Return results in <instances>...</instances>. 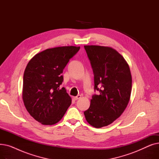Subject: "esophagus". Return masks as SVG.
Listing matches in <instances>:
<instances>
[{
	"instance_id": "34e87169",
	"label": "esophagus",
	"mask_w": 159,
	"mask_h": 159,
	"mask_svg": "<svg viewBox=\"0 0 159 159\" xmlns=\"http://www.w3.org/2000/svg\"><path fill=\"white\" fill-rule=\"evenodd\" d=\"M73 99L75 100V101H77V99H79V98H81V95H78L77 96H76V97H73Z\"/></svg>"
}]
</instances>
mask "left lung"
I'll return each mask as SVG.
<instances>
[{
	"mask_svg": "<svg viewBox=\"0 0 159 159\" xmlns=\"http://www.w3.org/2000/svg\"><path fill=\"white\" fill-rule=\"evenodd\" d=\"M94 73L95 89L100 95L91 99L84 112L87 122L100 128L111 124L126 109L131 93L132 77L128 62L115 49L84 46Z\"/></svg>",
	"mask_w": 159,
	"mask_h": 159,
	"instance_id": "obj_1",
	"label": "left lung"
}]
</instances>
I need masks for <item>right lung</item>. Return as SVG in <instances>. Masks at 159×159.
Here are the masks:
<instances>
[{"label":"right lung","instance_id":"add662e5","mask_svg":"<svg viewBox=\"0 0 159 159\" xmlns=\"http://www.w3.org/2000/svg\"><path fill=\"white\" fill-rule=\"evenodd\" d=\"M79 49L73 46L49 48L36 54L26 66L22 100L30 115L42 124L59 122L71 104V98L60 85L64 68Z\"/></svg>","mask_w":159,"mask_h":159}]
</instances>
